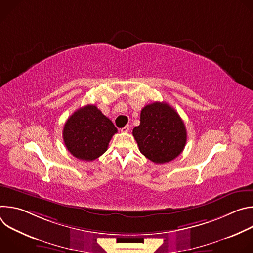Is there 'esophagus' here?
<instances>
[{
	"label": "esophagus",
	"mask_w": 253,
	"mask_h": 253,
	"mask_svg": "<svg viewBox=\"0 0 253 253\" xmlns=\"http://www.w3.org/2000/svg\"><path fill=\"white\" fill-rule=\"evenodd\" d=\"M129 130H130V125H126V126H124V127L121 129V132H122V133H127V132H129Z\"/></svg>",
	"instance_id": "1"
}]
</instances>
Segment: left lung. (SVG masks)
Wrapping results in <instances>:
<instances>
[{"instance_id":"8db88e82","label":"left lung","mask_w":253,"mask_h":253,"mask_svg":"<svg viewBox=\"0 0 253 253\" xmlns=\"http://www.w3.org/2000/svg\"><path fill=\"white\" fill-rule=\"evenodd\" d=\"M140 152L154 163L175 159L185 147L184 122L165 102H154L141 110L140 125L133 129Z\"/></svg>"}]
</instances>
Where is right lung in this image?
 Listing matches in <instances>:
<instances>
[{
	"instance_id": "add662e5",
	"label": "right lung",
	"mask_w": 253,
	"mask_h": 253,
	"mask_svg": "<svg viewBox=\"0 0 253 253\" xmlns=\"http://www.w3.org/2000/svg\"><path fill=\"white\" fill-rule=\"evenodd\" d=\"M117 128L95 105L79 108L66 121L63 139L68 151L80 160L92 161L107 151Z\"/></svg>"
}]
</instances>
